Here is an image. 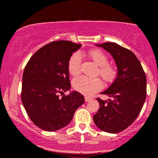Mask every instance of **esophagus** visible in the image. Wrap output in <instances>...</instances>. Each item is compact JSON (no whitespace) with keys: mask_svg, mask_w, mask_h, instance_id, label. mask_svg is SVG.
<instances>
[{"mask_svg":"<svg viewBox=\"0 0 158 158\" xmlns=\"http://www.w3.org/2000/svg\"><path fill=\"white\" fill-rule=\"evenodd\" d=\"M85 102H89V101L91 100V99H90V98H89V97H85Z\"/></svg>","mask_w":158,"mask_h":158,"instance_id":"esophagus-1","label":"esophagus"}]
</instances>
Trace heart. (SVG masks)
<instances>
[{"instance_id":"1","label":"heart","mask_w":158,"mask_h":158,"mask_svg":"<svg viewBox=\"0 0 158 158\" xmlns=\"http://www.w3.org/2000/svg\"><path fill=\"white\" fill-rule=\"evenodd\" d=\"M88 55L95 63L98 68L97 73L107 81L113 80L117 75V69L108 63V58L106 53L99 50H92ZM81 56L79 52H75L68 61V71L71 75H78L81 71ZM74 89L86 96H91L95 92L102 89V83L99 78H90L85 76L77 77L73 81Z\"/></svg>"}]
</instances>
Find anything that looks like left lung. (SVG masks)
Here are the masks:
<instances>
[{
    "mask_svg": "<svg viewBox=\"0 0 158 158\" xmlns=\"http://www.w3.org/2000/svg\"><path fill=\"white\" fill-rule=\"evenodd\" d=\"M113 56L117 67L116 79L102 94L108 101L97 98L99 108L94 123L108 133H118L135 120L146 98V77L140 62L131 50L114 42L96 44Z\"/></svg>",
    "mask_w": 158,
    "mask_h": 158,
    "instance_id": "1",
    "label": "left lung"
}]
</instances>
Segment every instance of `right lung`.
<instances>
[{
    "label": "right lung",
    "mask_w": 158,
    "mask_h": 158,
    "mask_svg": "<svg viewBox=\"0 0 158 158\" xmlns=\"http://www.w3.org/2000/svg\"><path fill=\"white\" fill-rule=\"evenodd\" d=\"M81 46L69 41H52L34 53L25 67L21 100L32 122L44 131L64 128L85 102L77 91L59 97L70 90L68 61Z\"/></svg>",
    "instance_id": "right-lung-1"
}]
</instances>
